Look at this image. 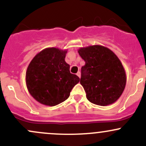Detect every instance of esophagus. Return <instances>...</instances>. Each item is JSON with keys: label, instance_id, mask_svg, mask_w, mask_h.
<instances>
[{"label": "esophagus", "instance_id": "obj_1", "mask_svg": "<svg viewBox=\"0 0 146 146\" xmlns=\"http://www.w3.org/2000/svg\"><path fill=\"white\" fill-rule=\"evenodd\" d=\"M77 76H78V77H79V78H80V76H81V73H80V71H78V73H77Z\"/></svg>", "mask_w": 146, "mask_h": 146}]
</instances>
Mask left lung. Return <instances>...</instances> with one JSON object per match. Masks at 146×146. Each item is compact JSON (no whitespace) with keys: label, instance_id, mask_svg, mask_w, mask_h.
<instances>
[{"label":"left lung","instance_id":"left-lung-1","mask_svg":"<svg viewBox=\"0 0 146 146\" xmlns=\"http://www.w3.org/2000/svg\"><path fill=\"white\" fill-rule=\"evenodd\" d=\"M78 52L85 62L81 68L80 84L88 100L100 106L116 102L122 95L127 79L118 57L100 45L80 48Z\"/></svg>","mask_w":146,"mask_h":146}]
</instances>
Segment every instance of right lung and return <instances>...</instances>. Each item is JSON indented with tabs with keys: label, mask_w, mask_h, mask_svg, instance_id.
<instances>
[{
	"label": "right lung",
	"mask_w": 146,
	"mask_h": 146,
	"mask_svg": "<svg viewBox=\"0 0 146 146\" xmlns=\"http://www.w3.org/2000/svg\"><path fill=\"white\" fill-rule=\"evenodd\" d=\"M67 50L47 48L40 51L29 64L25 73L28 90L36 101L55 106L65 101L79 77L70 73L65 62Z\"/></svg>",
	"instance_id": "add662e5"
}]
</instances>
